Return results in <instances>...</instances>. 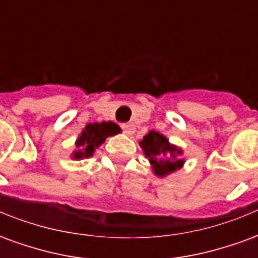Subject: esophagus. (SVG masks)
<instances>
[{
  "label": "esophagus",
  "instance_id": "1",
  "mask_svg": "<svg viewBox=\"0 0 258 258\" xmlns=\"http://www.w3.org/2000/svg\"><path fill=\"white\" fill-rule=\"evenodd\" d=\"M121 128H123L124 134H127V135H133V134H134V131H135L134 124H131V123L123 124V125H121Z\"/></svg>",
  "mask_w": 258,
  "mask_h": 258
}]
</instances>
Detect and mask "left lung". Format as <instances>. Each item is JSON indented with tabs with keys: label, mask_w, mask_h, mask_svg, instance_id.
<instances>
[{
	"label": "left lung",
	"mask_w": 258,
	"mask_h": 258,
	"mask_svg": "<svg viewBox=\"0 0 258 258\" xmlns=\"http://www.w3.org/2000/svg\"><path fill=\"white\" fill-rule=\"evenodd\" d=\"M140 145L145 152L146 157H149V162L153 164L155 174L159 177L173 173L184 163L181 159H175V155H179L181 151L175 146L170 145L167 138L156 131H149L144 137V140L141 141Z\"/></svg>",
	"instance_id": "left-lung-1"
}]
</instances>
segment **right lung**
I'll use <instances>...</instances> for the list:
<instances>
[{"label": "right lung", "instance_id": "add662e5", "mask_svg": "<svg viewBox=\"0 0 258 258\" xmlns=\"http://www.w3.org/2000/svg\"><path fill=\"white\" fill-rule=\"evenodd\" d=\"M118 131H120V128H118L117 124L112 123V121L88 124L80 135L79 141L76 142V145L80 151L76 152L73 156L76 159L92 156L95 148L101 145L109 135L117 134Z\"/></svg>", "mask_w": 258, "mask_h": 258}]
</instances>
